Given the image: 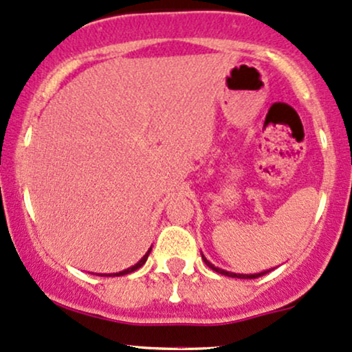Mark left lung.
Wrapping results in <instances>:
<instances>
[{
  "label": "left lung",
  "mask_w": 352,
  "mask_h": 352,
  "mask_svg": "<svg viewBox=\"0 0 352 352\" xmlns=\"http://www.w3.org/2000/svg\"><path fill=\"white\" fill-rule=\"evenodd\" d=\"M201 259L205 261V264L208 265L210 269H213L214 272H218V274H221V275H228V277H234V278H257V277H261V275H265L269 272V270H265V272H261V274H252V275H243V274H232V272H226V270H221V269H218V267H214L213 264H210L208 261L205 259V257H203V254H201Z\"/></svg>",
  "instance_id": "1"
}]
</instances>
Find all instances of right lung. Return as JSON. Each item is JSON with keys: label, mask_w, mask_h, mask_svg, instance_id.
Wrapping results in <instances>:
<instances>
[{"label": "right lung", "mask_w": 352, "mask_h": 352, "mask_svg": "<svg viewBox=\"0 0 352 352\" xmlns=\"http://www.w3.org/2000/svg\"><path fill=\"white\" fill-rule=\"evenodd\" d=\"M149 252H151V249H149V251H147V254H146V256H144V257H142V259L138 262V264H135V265H133V267H129V269L122 270V272H120V274H113V277H114V275H126V274H131V272H134V270H138L139 267H142V265H144V264H146L147 257H149Z\"/></svg>", "instance_id": "right-lung-1"}]
</instances>
